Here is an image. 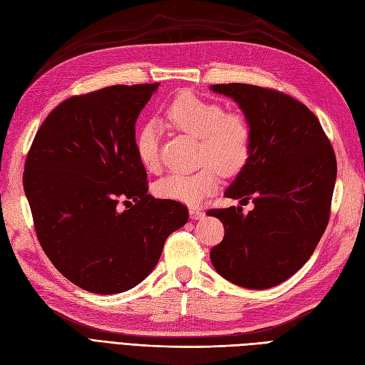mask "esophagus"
<instances>
[{"instance_id": "1", "label": "esophagus", "mask_w": 365, "mask_h": 365, "mask_svg": "<svg viewBox=\"0 0 365 365\" xmlns=\"http://www.w3.org/2000/svg\"><path fill=\"white\" fill-rule=\"evenodd\" d=\"M189 213H190V217H192V219H201V217L204 216L202 210L197 208V207H190V208H189Z\"/></svg>"}]
</instances>
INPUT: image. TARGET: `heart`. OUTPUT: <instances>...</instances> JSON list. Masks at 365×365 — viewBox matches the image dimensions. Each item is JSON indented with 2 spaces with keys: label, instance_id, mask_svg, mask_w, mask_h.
I'll use <instances>...</instances> for the list:
<instances>
[{
  "label": "heart",
  "instance_id": "obj_1",
  "mask_svg": "<svg viewBox=\"0 0 365 365\" xmlns=\"http://www.w3.org/2000/svg\"><path fill=\"white\" fill-rule=\"evenodd\" d=\"M163 117L185 134L200 138L197 163L202 169L173 172L153 185L161 200L195 205L216 190L217 175H236L245 168L251 152V129L237 114H225L224 108L192 93H182L164 108ZM135 150L143 168L153 172L160 165L158 132L153 125L143 126L135 138Z\"/></svg>",
  "mask_w": 365,
  "mask_h": 365
}]
</instances>
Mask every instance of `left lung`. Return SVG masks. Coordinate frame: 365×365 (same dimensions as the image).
<instances>
[{
	"instance_id": "obj_1",
	"label": "left lung",
	"mask_w": 365,
	"mask_h": 365,
	"mask_svg": "<svg viewBox=\"0 0 365 365\" xmlns=\"http://www.w3.org/2000/svg\"><path fill=\"white\" fill-rule=\"evenodd\" d=\"M233 98L251 129L250 158L225 196L252 200L207 212L225 236L210 251L215 269L248 289L288 280L312 256L329 222L336 158L318 118L291 96L247 83L212 85Z\"/></svg>"
}]
</instances>
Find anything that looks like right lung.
Listing matches in <instances>:
<instances>
[{"label": "right lung", "instance_id": "1", "mask_svg": "<svg viewBox=\"0 0 365 365\" xmlns=\"http://www.w3.org/2000/svg\"><path fill=\"white\" fill-rule=\"evenodd\" d=\"M157 90L114 85L70 97L43 120L29 150L24 192L39 244L88 292L118 294L141 283L165 239L189 220L182 204L148 193L137 157V118Z\"/></svg>", "mask_w": 365, "mask_h": 365}]
</instances>
